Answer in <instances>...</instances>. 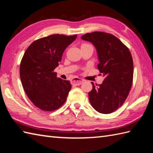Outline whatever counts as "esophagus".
<instances>
[{"mask_svg": "<svg viewBox=\"0 0 153 153\" xmlns=\"http://www.w3.org/2000/svg\"><path fill=\"white\" fill-rule=\"evenodd\" d=\"M84 82V80L79 78V77H74V78L71 81V84L74 85H81L83 82Z\"/></svg>", "mask_w": 153, "mask_h": 153, "instance_id": "obj_1", "label": "esophagus"}]
</instances>
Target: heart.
Instances as JSON below:
<instances>
[{
	"instance_id": "1",
	"label": "heart",
	"mask_w": 153,
	"mask_h": 153,
	"mask_svg": "<svg viewBox=\"0 0 153 153\" xmlns=\"http://www.w3.org/2000/svg\"><path fill=\"white\" fill-rule=\"evenodd\" d=\"M84 45H87V44H84Z\"/></svg>"
}]
</instances>
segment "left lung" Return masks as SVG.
<instances>
[{
    "label": "left lung",
    "mask_w": 153,
    "mask_h": 153,
    "mask_svg": "<svg viewBox=\"0 0 153 153\" xmlns=\"http://www.w3.org/2000/svg\"><path fill=\"white\" fill-rule=\"evenodd\" d=\"M83 40L95 47L99 63L97 68L105 77L102 84L93 85L89 93L93 108L102 114H110L125 102L130 91L134 76V62L129 48L112 34L102 31L86 33Z\"/></svg>",
    "instance_id": "left-lung-1"
}]
</instances>
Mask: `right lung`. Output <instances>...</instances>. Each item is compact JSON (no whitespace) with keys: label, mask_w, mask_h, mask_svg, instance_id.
Here are the masks:
<instances>
[{"label":"right lung","mask_w":153,"mask_h":153,"mask_svg":"<svg viewBox=\"0 0 153 153\" xmlns=\"http://www.w3.org/2000/svg\"><path fill=\"white\" fill-rule=\"evenodd\" d=\"M77 35L54 34L33 41L23 56L19 67L22 84L33 105L44 111H53L66 102L70 82L56 77L58 66L66 47Z\"/></svg>","instance_id":"1"}]
</instances>
